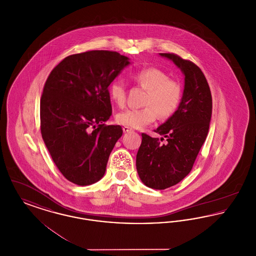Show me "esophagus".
<instances>
[{
  "label": "esophagus",
  "mask_w": 256,
  "mask_h": 256,
  "mask_svg": "<svg viewBox=\"0 0 256 256\" xmlns=\"http://www.w3.org/2000/svg\"><path fill=\"white\" fill-rule=\"evenodd\" d=\"M122 130H124V134H128V132H134V130L130 128H128V126H124V128H122Z\"/></svg>",
  "instance_id": "34e87169"
}]
</instances>
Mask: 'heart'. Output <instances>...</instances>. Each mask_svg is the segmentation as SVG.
I'll return each instance as SVG.
<instances>
[{
  "instance_id": "heart-1",
  "label": "heart",
  "mask_w": 256,
  "mask_h": 256,
  "mask_svg": "<svg viewBox=\"0 0 256 256\" xmlns=\"http://www.w3.org/2000/svg\"><path fill=\"white\" fill-rule=\"evenodd\" d=\"M136 84L146 89L143 108L124 110L117 114L119 124L132 128H142L161 118L172 116L180 106L182 97V87L176 80L169 78L168 74L156 67H148L137 71L132 74ZM111 100L122 106L126 102V86L119 80H114L108 86Z\"/></svg>"
}]
</instances>
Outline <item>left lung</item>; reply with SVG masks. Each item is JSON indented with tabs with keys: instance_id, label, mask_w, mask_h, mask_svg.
Instances as JSON below:
<instances>
[{
	"instance_id": "obj_1",
	"label": "left lung",
	"mask_w": 256,
	"mask_h": 256,
	"mask_svg": "<svg viewBox=\"0 0 256 256\" xmlns=\"http://www.w3.org/2000/svg\"><path fill=\"white\" fill-rule=\"evenodd\" d=\"M184 74L182 98L176 111L154 130L166 138L142 134L136 169L146 186L163 190L182 182L191 172L209 130L212 97L206 78L193 62L174 54H159Z\"/></svg>"
}]
</instances>
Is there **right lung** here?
<instances>
[{"instance_id":"add662e5","label":"right lung","mask_w":256,"mask_h":256,"mask_svg":"<svg viewBox=\"0 0 256 256\" xmlns=\"http://www.w3.org/2000/svg\"><path fill=\"white\" fill-rule=\"evenodd\" d=\"M130 64L117 52L89 50L52 69L40 100L41 134L61 174L86 186L98 182L121 126H106L112 113L108 86Z\"/></svg>"}]
</instances>
